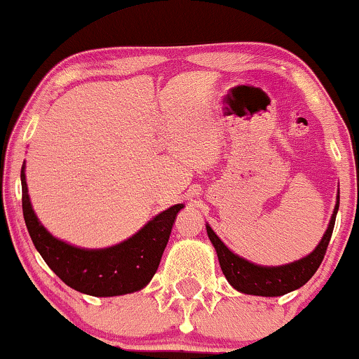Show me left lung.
Returning a JSON list of instances; mask_svg holds the SVG:
<instances>
[{
  "label": "left lung",
  "instance_id": "obj_1",
  "mask_svg": "<svg viewBox=\"0 0 359 359\" xmlns=\"http://www.w3.org/2000/svg\"><path fill=\"white\" fill-rule=\"evenodd\" d=\"M339 208V189L338 196H336V205L331 215L330 224L326 228L325 234H323L321 241L311 253L304 256L302 259H296L293 263L280 264V266H263V264H255L248 261L236 253H233L229 248L219 240L218 234L211 229L210 224L206 223V233L210 241L213 243L216 255H218V261L221 271L229 285L234 290L240 291L245 294H255V296H283L291 291L298 290L303 285L311 280L313 274L320 268L323 258H325L326 248L333 234L336 213Z\"/></svg>",
  "mask_w": 359,
  "mask_h": 359
}]
</instances>
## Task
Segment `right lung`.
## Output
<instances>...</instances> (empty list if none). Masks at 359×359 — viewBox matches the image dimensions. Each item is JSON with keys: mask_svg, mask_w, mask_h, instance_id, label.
<instances>
[{"mask_svg": "<svg viewBox=\"0 0 359 359\" xmlns=\"http://www.w3.org/2000/svg\"><path fill=\"white\" fill-rule=\"evenodd\" d=\"M25 163L21 168L23 216L34 248L57 278L90 296L135 293L151 281L170 240L176 216L184 205H175L149 219L138 233L108 248H79L53 236L31 206Z\"/></svg>", "mask_w": 359, "mask_h": 359, "instance_id": "1", "label": "right lung"}]
</instances>
